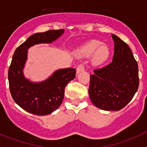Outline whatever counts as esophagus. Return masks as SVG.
I'll return each instance as SVG.
<instances>
[{
	"label": "esophagus",
	"instance_id": "esophagus-1",
	"mask_svg": "<svg viewBox=\"0 0 147 147\" xmlns=\"http://www.w3.org/2000/svg\"><path fill=\"white\" fill-rule=\"evenodd\" d=\"M84 70H85V66H84V65L80 64V65L78 66L77 68H76V73L79 74V73L82 72V71H83Z\"/></svg>",
	"mask_w": 147,
	"mask_h": 147
}]
</instances>
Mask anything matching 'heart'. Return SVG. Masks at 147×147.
Returning <instances> with one entry per match:
<instances>
[{"instance_id":"b5f03b06","label":"heart","mask_w":147,"mask_h":147,"mask_svg":"<svg viewBox=\"0 0 147 147\" xmlns=\"http://www.w3.org/2000/svg\"><path fill=\"white\" fill-rule=\"evenodd\" d=\"M94 53L93 62L95 64H102L106 61L110 55L107 45H104L98 40H91L84 45L79 51L80 56H90Z\"/></svg>"}]
</instances>
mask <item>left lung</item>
<instances>
[{"label":"left lung","mask_w":147,"mask_h":147,"mask_svg":"<svg viewBox=\"0 0 147 147\" xmlns=\"http://www.w3.org/2000/svg\"><path fill=\"white\" fill-rule=\"evenodd\" d=\"M113 61L93 71L88 93L91 102L104 110H120L130 102L139 86L138 67L129 45L113 34Z\"/></svg>","instance_id":"left-lung-1"}]
</instances>
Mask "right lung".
Returning <instances> with one entry per match:
<instances>
[{
  "instance_id": "right-lung-1",
  "label": "right lung",
  "mask_w": 147,
  "mask_h": 147,
  "mask_svg": "<svg viewBox=\"0 0 147 147\" xmlns=\"http://www.w3.org/2000/svg\"><path fill=\"white\" fill-rule=\"evenodd\" d=\"M63 33L64 29L34 34L17 48L13 54L8 73L10 93L14 101L30 113L45 115L59 108L65 87L76 76V69L71 67L57 70L41 82H30L23 75L28 49L36 44L54 42Z\"/></svg>"
}]
</instances>
